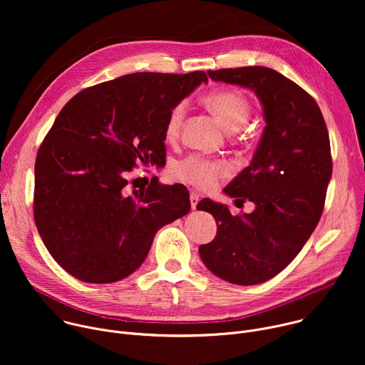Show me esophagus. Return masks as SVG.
<instances>
[{
  "instance_id": "obj_1",
  "label": "esophagus",
  "mask_w": 365,
  "mask_h": 365,
  "mask_svg": "<svg viewBox=\"0 0 365 365\" xmlns=\"http://www.w3.org/2000/svg\"><path fill=\"white\" fill-rule=\"evenodd\" d=\"M189 199H190V206H192V210H196V206H197V202H199V196H197V193H190V196H189Z\"/></svg>"
}]
</instances>
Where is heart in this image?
<instances>
[{
	"instance_id": "obj_1",
	"label": "heart",
	"mask_w": 365,
	"mask_h": 365,
	"mask_svg": "<svg viewBox=\"0 0 365 365\" xmlns=\"http://www.w3.org/2000/svg\"><path fill=\"white\" fill-rule=\"evenodd\" d=\"M205 106L214 113L225 125L227 130L235 131L241 128L251 115L250 99L237 89H222L207 95L205 98ZM186 115V103L179 102L170 111L166 121V135L169 140H175ZM175 176L197 189L210 190L218 185V180L228 176L231 169L224 162H212L199 155H190L173 168Z\"/></svg>"
}]
</instances>
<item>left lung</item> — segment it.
I'll use <instances>...</instances> for the list:
<instances>
[{"label": "left lung", "mask_w": 365, "mask_h": 365, "mask_svg": "<svg viewBox=\"0 0 365 365\" xmlns=\"http://www.w3.org/2000/svg\"><path fill=\"white\" fill-rule=\"evenodd\" d=\"M207 75L251 89L266 127L250 166L224 187L230 197L252 202L254 211L234 217L224 203L200 200L196 210L210 212L218 228L199 255L225 282L258 284L290 264L321 220L332 176L329 135L315 99L274 69L245 66Z\"/></svg>", "instance_id": "left-lung-1"}]
</instances>
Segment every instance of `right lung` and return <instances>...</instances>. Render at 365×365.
Here are the masks:
<instances>
[{
    "instance_id": "right-lung-1",
    "label": "right lung",
    "mask_w": 365,
    "mask_h": 365,
    "mask_svg": "<svg viewBox=\"0 0 365 365\" xmlns=\"http://www.w3.org/2000/svg\"><path fill=\"white\" fill-rule=\"evenodd\" d=\"M207 78L138 72L83 89L56 117L34 168V221L58 264L86 283L134 273L162 227L190 211L180 185L130 189L138 163L165 162L170 111ZM134 185V183H133Z\"/></svg>"
}]
</instances>
